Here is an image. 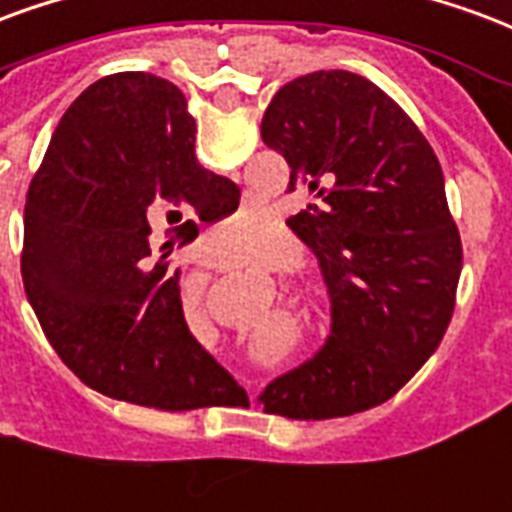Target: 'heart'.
Instances as JSON below:
<instances>
[{"instance_id":"1","label":"heart","mask_w":512,"mask_h":512,"mask_svg":"<svg viewBox=\"0 0 512 512\" xmlns=\"http://www.w3.org/2000/svg\"><path fill=\"white\" fill-rule=\"evenodd\" d=\"M260 222L263 217L257 214V211H238L233 217H227L222 225L214 230V244H222V241H230V244H238V241H249V238H255V233L260 230ZM295 257H298V244H295L290 236H282L274 244V249L268 252L266 257V268H282L287 263H293Z\"/></svg>"}]
</instances>
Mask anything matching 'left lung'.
Masks as SVG:
<instances>
[{
	"instance_id": "8db88e82",
	"label": "left lung",
	"mask_w": 512,
	"mask_h": 512,
	"mask_svg": "<svg viewBox=\"0 0 512 512\" xmlns=\"http://www.w3.org/2000/svg\"><path fill=\"white\" fill-rule=\"evenodd\" d=\"M263 143L290 165V187L320 206L287 219L331 293V339L279 377L263 410L295 420L382 404L429 361L448 331L461 238L429 140L363 75L317 70L268 105Z\"/></svg>"
}]
</instances>
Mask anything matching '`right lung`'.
<instances>
[{"mask_svg":"<svg viewBox=\"0 0 512 512\" xmlns=\"http://www.w3.org/2000/svg\"><path fill=\"white\" fill-rule=\"evenodd\" d=\"M195 132L179 86L105 75L64 111L24 208V290L56 355L92 391L165 412L244 393L189 333L168 245L157 261L148 246L154 221L181 246L238 208Z\"/></svg>","mask_w":512,"mask_h":512,"instance_id":"obj_1","label":"right lung"}]
</instances>
